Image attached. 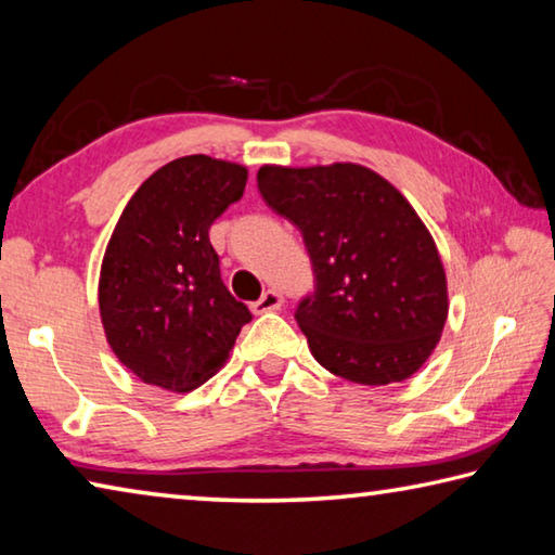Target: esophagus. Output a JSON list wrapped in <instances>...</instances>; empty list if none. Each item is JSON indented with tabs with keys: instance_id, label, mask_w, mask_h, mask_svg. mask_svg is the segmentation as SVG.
<instances>
[{
	"instance_id": "34e87169",
	"label": "esophagus",
	"mask_w": 555,
	"mask_h": 555,
	"mask_svg": "<svg viewBox=\"0 0 555 555\" xmlns=\"http://www.w3.org/2000/svg\"><path fill=\"white\" fill-rule=\"evenodd\" d=\"M284 306V296L279 294V291H274V288H269V291H264V294H261V298L259 300H255V304H251V313H271V311H279V308Z\"/></svg>"
}]
</instances>
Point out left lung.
Returning <instances> with one entry per match:
<instances>
[{"instance_id":"1","label":"left lung","mask_w":555,"mask_h":555,"mask_svg":"<svg viewBox=\"0 0 555 555\" xmlns=\"http://www.w3.org/2000/svg\"><path fill=\"white\" fill-rule=\"evenodd\" d=\"M257 188L304 234L313 291L294 318L315 360L367 387L418 372L443 333L448 288L436 242L409 201L357 164L261 166Z\"/></svg>"}]
</instances>
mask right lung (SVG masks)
Returning a JSON list of instances; mask_svg holds the SVG:
<instances>
[{
    "label": "right lung",
    "instance_id": "add662e5",
    "mask_svg": "<svg viewBox=\"0 0 555 555\" xmlns=\"http://www.w3.org/2000/svg\"><path fill=\"white\" fill-rule=\"evenodd\" d=\"M247 168L195 154L139 185L100 271V315L117 360L146 384L191 391L218 372L249 308L220 276L210 228L237 203Z\"/></svg>",
    "mask_w": 555,
    "mask_h": 555
}]
</instances>
